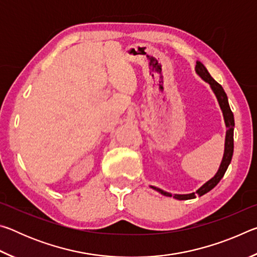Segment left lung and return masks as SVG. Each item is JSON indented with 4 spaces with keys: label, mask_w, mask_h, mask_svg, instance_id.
<instances>
[{
    "label": "left lung",
    "mask_w": 257,
    "mask_h": 257,
    "mask_svg": "<svg viewBox=\"0 0 257 257\" xmlns=\"http://www.w3.org/2000/svg\"><path fill=\"white\" fill-rule=\"evenodd\" d=\"M196 72L201 76L204 80L211 85L213 92L216 95L217 101H219V104L221 108H222L223 112V116H224V121H225V125H227V135H225V149H224V154H223V159L222 162H221V165L219 168V171L216 172V175L212 178L211 180H208L205 185H203L201 188H199L196 193H191L188 195H175V198L179 199V201H184V199H191L196 197V194L202 196V195L206 194L207 191H210L211 189L214 188V187L219 184V181L222 179V177L224 176L225 171L229 167L230 162H231L232 159V153H233V127H234V120H233V113L230 110L229 103H228V97L227 94L224 93V90L222 88L219 82H216L213 78L211 77L210 73L206 70V68L204 67V64L201 62H196ZM152 188L158 190L159 193H161L164 196H169L171 197L172 195L167 193V191H163L162 189L156 188V187L152 186Z\"/></svg>",
    "instance_id": "obj_1"
}]
</instances>
